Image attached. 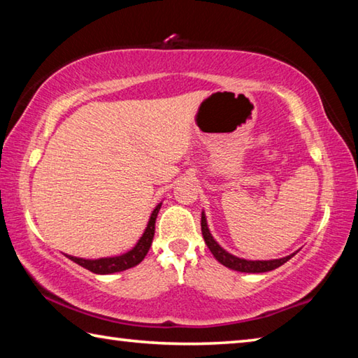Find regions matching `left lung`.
<instances>
[{
    "label": "left lung",
    "instance_id": "obj_1",
    "mask_svg": "<svg viewBox=\"0 0 358 358\" xmlns=\"http://www.w3.org/2000/svg\"><path fill=\"white\" fill-rule=\"evenodd\" d=\"M201 226H202V235H203L205 243H207L208 250L211 251V254H213L217 262L222 264L224 266H227V268H230V270L241 271V273H265V271H271V270L278 268V266L286 264L289 259H292L296 254V251H295L292 254H289V256H286V257L271 259V260H248L243 257H237V256H234V254H230L229 251L224 250V248L213 238V235H211L210 229H208L205 211H202Z\"/></svg>",
    "mask_w": 358,
    "mask_h": 358
}]
</instances>
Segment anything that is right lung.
<instances>
[{
  "label": "right lung",
  "instance_id": "right-lung-1",
  "mask_svg": "<svg viewBox=\"0 0 358 358\" xmlns=\"http://www.w3.org/2000/svg\"><path fill=\"white\" fill-rule=\"evenodd\" d=\"M161 205L162 202L157 203L155 210L151 211V216L148 220L147 227H145V232L142 234V237L138 238L136 246L128 252L121 254V256L99 257V259H83V257L69 256V254H64V256L71 259L72 262L83 266V268L93 271L96 275H110V273H117V271H124L128 268H132V266L141 264L143 257L147 256V252L151 246V241H153V237H155V222H156L157 213H159Z\"/></svg>",
  "mask_w": 358,
  "mask_h": 358
}]
</instances>
